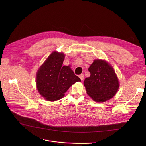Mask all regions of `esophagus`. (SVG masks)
<instances>
[{
	"label": "esophagus",
	"mask_w": 146,
	"mask_h": 146,
	"mask_svg": "<svg viewBox=\"0 0 146 146\" xmlns=\"http://www.w3.org/2000/svg\"><path fill=\"white\" fill-rule=\"evenodd\" d=\"M79 78L81 79V80H83L84 79V75L83 74H80L79 75Z\"/></svg>",
	"instance_id": "34e87169"
}]
</instances>
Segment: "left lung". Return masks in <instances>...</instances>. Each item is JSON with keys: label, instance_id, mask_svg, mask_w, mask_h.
<instances>
[{"label": "left lung", "instance_id": "left-lung-1", "mask_svg": "<svg viewBox=\"0 0 146 146\" xmlns=\"http://www.w3.org/2000/svg\"><path fill=\"white\" fill-rule=\"evenodd\" d=\"M90 76L84 81L86 92L93 100L104 102L115 96L119 81L112 67L105 60H95L89 69Z\"/></svg>", "mask_w": 146, "mask_h": 146}]
</instances>
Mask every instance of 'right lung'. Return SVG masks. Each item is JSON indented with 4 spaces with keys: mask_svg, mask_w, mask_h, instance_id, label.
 <instances>
[{
    "mask_svg": "<svg viewBox=\"0 0 146 146\" xmlns=\"http://www.w3.org/2000/svg\"><path fill=\"white\" fill-rule=\"evenodd\" d=\"M64 57L62 52H52L37 72L36 88L47 101L59 100L73 84L81 81L68 66H62Z\"/></svg>",
    "mask_w": 146,
    "mask_h": 146,
    "instance_id": "1",
    "label": "right lung"
}]
</instances>
